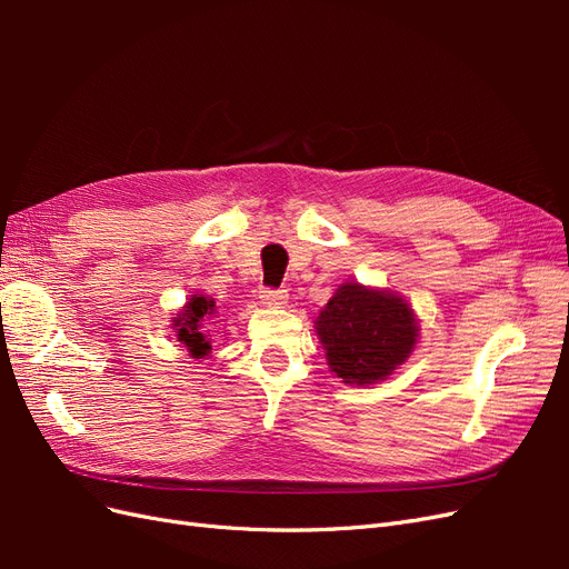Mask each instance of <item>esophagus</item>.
Returning a JSON list of instances; mask_svg holds the SVG:
<instances>
[{"label": "esophagus", "mask_w": 569, "mask_h": 569, "mask_svg": "<svg viewBox=\"0 0 569 569\" xmlns=\"http://www.w3.org/2000/svg\"><path fill=\"white\" fill-rule=\"evenodd\" d=\"M289 301V295L284 289H263L261 291V303L268 308H284Z\"/></svg>", "instance_id": "esophagus-1"}]
</instances>
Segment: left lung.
I'll list each match as a JSON object with an SVG mask.
<instances>
[{"label":"left lung","instance_id":"obj_1","mask_svg":"<svg viewBox=\"0 0 569 569\" xmlns=\"http://www.w3.org/2000/svg\"><path fill=\"white\" fill-rule=\"evenodd\" d=\"M327 366L343 385L385 382L418 347L420 320L399 291L347 280L316 318Z\"/></svg>","mask_w":569,"mask_h":569}]
</instances>
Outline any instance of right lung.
Here are the masks:
<instances>
[{
    "instance_id": "obj_1",
    "label": "right lung",
    "mask_w": 569,
    "mask_h": 569,
    "mask_svg": "<svg viewBox=\"0 0 569 569\" xmlns=\"http://www.w3.org/2000/svg\"><path fill=\"white\" fill-rule=\"evenodd\" d=\"M216 311V301L197 291V295H189L176 318L170 320V330L176 332V339L184 343L192 358L211 353V330H206V320H211Z\"/></svg>"
}]
</instances>
